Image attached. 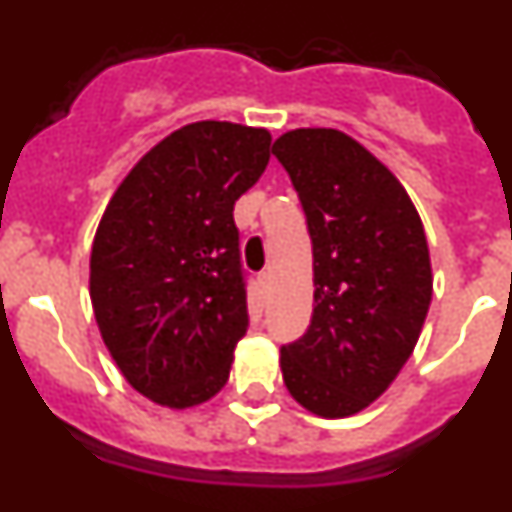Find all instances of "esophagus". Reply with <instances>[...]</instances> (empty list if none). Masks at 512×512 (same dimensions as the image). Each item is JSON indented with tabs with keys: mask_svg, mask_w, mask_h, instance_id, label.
Returning a JSON list of instances; mask_svg holds the SVG:
<instances>
[{
	"mask_svg": "<svg viewBox=\"0 0 512 512\" xmlns=\"http://www.w3.org/2000/svg\"><path fill=\"white\" fill-rule=\"evenodd\" d=\"M269 284H271V274H269V271L259 274V287L261 289H269Z\"/></svg>",
	"mask_w": 512,
	"mask_h": 512,
	"instance_id": "34e87169",
	"label": "esophagus"
}]
</instances>
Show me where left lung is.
<instances>
[{
	"instance_id": "1",
	"label": "left lung",
	"mask_w": 512,
	"mask_h": 512,
	"mask_svg": "<svg viewBox=\"0 0 512 512\" xmlns=\"http://www.w3.org/2000/svg\"><path fill=\"white\" fill-rule=\"evenodd\" d=\"M271 153L297 189L312 241L315 307L282 346L289 395L320 418L369 408L413 354L433 295L428 241L405 187L359 140L297 128Z\"/></svg>"
}]
</instances>
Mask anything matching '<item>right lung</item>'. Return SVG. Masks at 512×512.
Returning <instances> with one entry per match:
<instances>
[{"label": "right lung", "instance_id": "1", "mask_svg": "<svg viewBox=\"0 0 512 512\" xmlns=\"http://www.w3.org/2000/svg\"><path fill=\"white\" fill-rule=\"evenodd\" d=\"M269 146L264 128L184 125L130 169L99 220L94 318L122 377L156 405L194 408L228 382L248 328L233 207Z\"/></svg>", "mask_w": 512, "mask_h": 512}]
</instances>
